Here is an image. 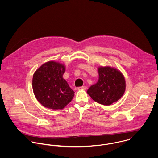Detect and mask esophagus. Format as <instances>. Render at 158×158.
I'll return each mask as SVG.
<instances>
[{"instance_id": "obj_1", "label": "esophagus", "mask_w": 158, "mask_h": 158, "mask_svg": "<svg viewBox=\"0 0 158 158\" xmlns=\"http://www.w3.org/2000/svg\"><path fill=\"white\" fill-rule=\"evenodd\" d=\"M87 89L86 86H81V87H79L78 88V90H86Z\"/></svg>"}]
</instances>
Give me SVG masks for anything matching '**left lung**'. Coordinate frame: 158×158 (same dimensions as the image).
I'll use <instances>...</instances> for the list:
<instances>
[{"mask_svg":"<svg viewBox=\"0 0 158 158\" xmlns=\"http://www.w3.org/2000/svg\"><path fill=\"white\" fill-rule=\"evenodd\" d=\"M98 72V81L90 86L87 93L95 102L103 105H111L125 93V77L119 70L110 66H100Z\"/></svg>","mask_w":158,"mask_h":158,"instance_id":"left-lung-1","label":"left lung"}]
</instances>
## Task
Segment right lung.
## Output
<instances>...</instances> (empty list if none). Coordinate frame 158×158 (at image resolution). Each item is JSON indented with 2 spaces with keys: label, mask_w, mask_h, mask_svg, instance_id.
Wrapping results in <instances>:
<instances>
[{
  "label": "right lung",
  "mask_w": 158,
  "mask_h": 158,
  "mask_svg": "<svg viewBox=\"0 0 158 158\" xmlns=\"http://www.w3.org/2000/svg\"><path fill=\"white\" fill-rule=\"evenodd\" d=\"M65 70L64 64L50 61L34 73L33 93L37 100L45 108L62 110L72 101L75 92L63 77Z\"/></svg>",
  "instance_id": "right-lung-1"
}]
</instances>
